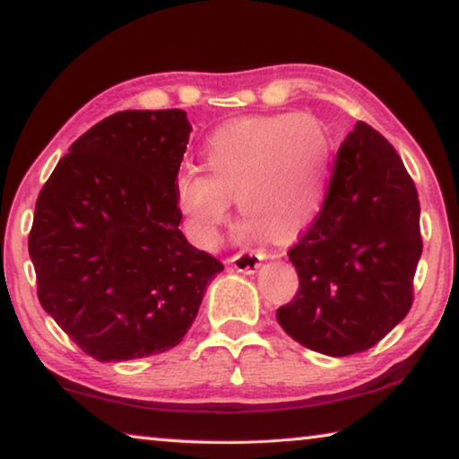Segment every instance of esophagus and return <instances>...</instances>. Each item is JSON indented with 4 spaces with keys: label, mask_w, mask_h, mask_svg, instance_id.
Wrapping results in <instances>:
<instances>
[{
    "label": "esophagus",
    "mask_w": 459,
    "mask_h": 459,
    "mask_svg": "<svg viewBox=\"0 0 459 459\" xmlns=\"http://www.w3.org/2000/svg\"><path fill=\"white\" fill-rule=\"evenodd\" d=\"M229 263H230L232 267H235V269L238 271V273L251 275V273H255V271L259 269V265H261V257H259V255H255V253H247V251H243V253L235 255V257H232Z\"/></svg>",
    "instance_id": "esophagus-1"
}]
</instances>
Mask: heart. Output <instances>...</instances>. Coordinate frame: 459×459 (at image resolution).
Returning <instances> with one entry per match:
<instances>
[{
	"mask_svg": "<svg viewBox=\"0 0 459 459\" xmlns=\"http://www.w3.org/2000/svg\"><path fill=\"white\" fill-rule=\"evenodd\" d=\"M202 166L182 168L174 190L194 243L212 248L229 222L230 198L240 235L290 240L314 224L328 198L333 139L309 113L251 115L221 126L202 147Z\"/></svg>",
	"mask_w": 459,
	"mask_h": 459,
	"instance_id": "1",
	"label": "heart"
}]
</instances>
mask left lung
<instances>
[{"label": "left lung", "mask_w": 459, "mask_h": 459, "mask_svg": "<svg viewBox=\"0 0 459 459\" xmlns=\"http://www.w3.org/2000/svg\"><path fill=\"white\" fill-rule=\"evenodd\" d=\"M419 198L403 160L356 123L333 161L328 198L290 253L299 290L277 309L290 336L325 356L368 351L413 304Z\"/></svg>", "instance_id": "left-lung-1"}]
</instances>
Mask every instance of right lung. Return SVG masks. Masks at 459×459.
<instances>
[{"instance_id":"obj_1","label":"right lung","mask_w":459,"mask_h":459,"mask_svg":"<svg viewBox=\"0 0 459 459\" xmlns=\"http://www.w3.org/2000/svg\"><path fill=\"white\" fill-rule=\"evenodd\" d=\"M190 131L182 108L115 113L76 139L36 200L38 299L99 362L180 344L224 269L178 229L174 182Z\"/></svg>"}]
</instances>
